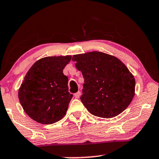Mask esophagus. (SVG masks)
<instances>
[{"mask_svg":"<svg viewBox=\"0 0 159 159\" xmlns=\"http://www.w3.org/2000/svg\"><path fill=\"white\" fill-rule=\"evenodd\" d=\"M80 96H81V92L78 91V92H76L75 94H74V97L75 98H79Z\"/></svg>","mask_w":159,"mask_h":159,"instance_id":"1","label":"esophagus"}]
</instances>
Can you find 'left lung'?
<instances>
[{"label":"left lung","mask_w":159,"mask_h":159,"mask_svg":"<svg viewBox=\"0 0 159 159\" xmlns=\"http://www.w3.org/2000/svg\"><path fill=\"white\" fill-rule=\"evenodd\" d=\"M84 78L81 100L94 116L112 118L131 103L135 78L119 59L99 51L74 55L72 59Z\"/></svg>","instance_id":"left-lung-1"}]
</instances>
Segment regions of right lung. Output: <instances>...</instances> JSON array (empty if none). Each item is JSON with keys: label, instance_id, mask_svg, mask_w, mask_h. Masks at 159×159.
Instances as JSON below:
<instances>
[{"label": "right lung", "instance_id": "right-lung-1", "mask_svg": "<svg viewBox=\"0 0 159 159\" xmlns=\"http://www.w3.org/2000/svg\"><path fill=\"white\" fill-rule=\"evenodd\" d=\"M71 56H48L30 68L18 90L23 110L32 120L44 125L64 117L73 94L68 91V78L63 70Z\"/></svg>", "mask_w": 159, "mask_h": 159}]
</instances>
